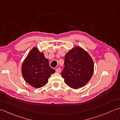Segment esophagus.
Masks as SVG:
<instances>
[{"mask_svg": "<svg viewBox=\"0 0 120 120\" xmlns=\"http://www.w3.org/2000/svg\"><path fill=\"white\" fill-rule=\"evenodd\" d=\"M56 72H57V73H60L61 68H56Z\"/></svg>", "mask_w": 120, "mask_h": 120, "instance_id": "esophagus-1", "label": "esophagus"}]
</instances>
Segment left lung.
<instances>
[{
    "label": "left lung",
    "mask_w": 120,
    "mask_h": 120,
    "mask_svg": "<svg viewBox=\"0 0 120 120\" xmlns=\"http://www.w3.org/2000/svg\"><path fill=\"white\" fill-rule=\"evenodd\" d=\"M62 77L65 83L73 89L85 86L94 72L92 59L86 51L79 46L73 48L66 53Z\"/></svg>",
    "instance_id": "8db88e82"
}]
</instances>
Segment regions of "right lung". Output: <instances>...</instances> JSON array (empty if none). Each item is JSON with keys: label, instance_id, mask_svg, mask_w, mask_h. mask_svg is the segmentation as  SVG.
Segmentation results:
<instances>
[{"label": "right lung", "instance_id": "1", "mask_svg": "<svg viewBox=\"0 0 120 120\" xmlns=\"http://www.w3.org/2000/svg\"><path fill=\"white\" fill-rule=\"evenodd\" d=\"M55 70L49 67L48 60L38 47H34L25 59L22 65L24 80L35 88H40L48 82V78Z\"/></svg>", "mask_w": 120, "mask_h": 120}]
</instances>
